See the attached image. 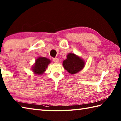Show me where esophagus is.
I'll list each match as a JSON object with an SVG mask.
<instances>
[{"label":"esophagus","mask_w":121,"mask_h":121,"mask_svg":"<svg viewBox=\"0 0 121 121\" xmlns=\"http://www.w3.org/2000/svg\"><path fill=\"white\" fill-rule=\"evenodd\" d=\"M53 62H55V63H58L59 62V59H58V58H53Z\"/></svg>","instance_id":"obj_1"}]
</instances>
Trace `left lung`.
<instances>
[{
  "mask_svg": "<svg viewBox=\"0 0 121 121\" xmlns=\"http://www.w3.org/2000/svg\"><path fill=\"white\" fill-rule=\"evenodd\" d=\"M63 68L70 74H75L81 71L85 65L84 59L74 53H69L67 54V59L63 61Z\"/></svg>",
  "mask_w": 121,
  "mask_h": 121,
  "instance_id": "8db88e82",
  "label": "left lung"
}]
</instances>
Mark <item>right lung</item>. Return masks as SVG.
Instances as JSON below:
<instances>
[{
    "mask_svg": "<svg viewBox=\"0 0 121 121\" xmlns=\"http://www.w3.org/2000/svg\"><path fill=\"white\" fill-rule=\"evenodd\" d=\"M51 62V61L49 59L39 56L36 59L35 62L31 67V70L36 75H41L46 71Z\"/></svg>",
    "mask_w": 121,
    "mask_h": 121,
    "instance_id": "1",
    "label": "right lung"
}]
</instances>
